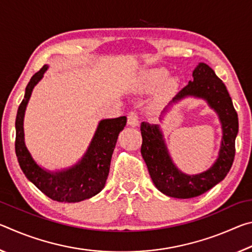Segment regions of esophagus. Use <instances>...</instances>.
<instances>
[{"mask_svg": "<svg viewBox=\"0 0 252 252\" xmlns=\"http://www.w3.org/2000/svg\"><path fill=\"white\" fill-rule=\"evenodd\" d=\"M127 125L131 126H139V116L135 111H131V112L127 114Z\"/></svg>", "mask_w": 252, "mask_h": 252, "instance_id": "1", "label": "esophagus"}]
</instances>
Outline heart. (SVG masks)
<instances>
[{"label": "heart", "instance_id": "b5f03b06", "mask_svg": "<svg viewBox=\"0 0 252 252\" xmlns=\"http://www.w3.org/2000/svg\"><path fill=\"white\" fill-rule=\"evenodd\" d=\"M169 76V71L165 67H152L143 71L138 79V87L142 91L155 90L158 87V100L164 101L177 92L179 79L176 76Z\"/></svg>", "mask_w": 252, "mask_h": 252}]
</instances>
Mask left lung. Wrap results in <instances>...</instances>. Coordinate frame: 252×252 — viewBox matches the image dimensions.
<instances>
[{
    "instance_id": "1",
    "label": "left lung",
    "mask_w": 252,
    "mask_h": 252,
    "mask_svg": "<svg viewBox=\"0 0 252 252\" xmlns=\"http://www.w3.org/2000/svg\"><path fill=\"white\" fill-rule=\"evenodd\" d=\"M192 76L193 81H189L169 105L187 96H195L206 100L209 106L218 114L222 127V139L218 159L207 171L193 176L181 172L169 155L160 126L148 122L141 123V155L152 181L162 193L178 199L198 197L223 180L234 159V142L239 129L238 114L231 97L215 71L206 63H199Z\"/></svg>"
}]
</instances>
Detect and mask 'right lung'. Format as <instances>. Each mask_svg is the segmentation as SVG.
Instances as JSON below:
<instances>
[{"mask_svg": "<svg viewBox=\"0 0 252 252\" xmlns=\"http://www.w3.org/2000/svg\"><path fill=\"white\" fill-rule=\"evenodd\" d=\"M48 67L44 65L36 72L25 89L24 99L19 106L15 120V153L25 177L45 195L59 202H80L92 198L104 188L118 135L125 129L126 118L100 121L83 158L69 169L52 172L41 168L25 146L23 121L33 89L43 78Z\"/></svg>", "mask_w": 252, "mask_h": 252, "instance_id": "right-lung-1", "label": "right lung"}]
</instances>
